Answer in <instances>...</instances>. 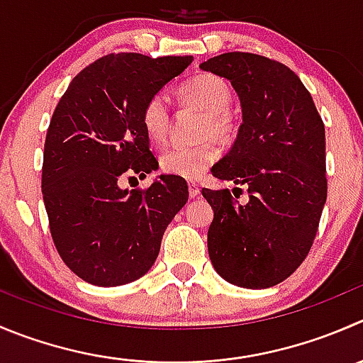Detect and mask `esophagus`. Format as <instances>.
<instances>
[{
	"label": "esophagus",
	"mask_w": 363,
	"mask_h": 363,
	"mask_svg": "<svg viewBox=\"0 0 363 363\" xmlns=\"http://www.w3.org/2000/svg\"><path fill=\"white\" fill-rule=\"evenodd\" d=\"M188 191L191 199H196L200 195V186L196 182H188Z\"/></svg>",
	"instance_id": "1"
}]
</instances>
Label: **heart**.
<instances>
[{"mask_svg": "<svg viewBox=\"0 0 363 363\" xmlns=\"http://www.w3.org/2000/svg\"><path fill=\"white\" fill-rule=\"evenodd\" d=\"M182 101L203 111L199 136L202 142L193 147H172L161 156V170L182 179H196L209 170L220 157L218 142H230L238 133V117L230 110V86L227 81L211 72L193 76L179 88ZM142 125L150 142H167L170 129V111L163 96H152L142 110Z\"/></svg>", "mask_w": 363, "mask_h": 363, "instance_id": "1", "label": "heart"}]
</instances>
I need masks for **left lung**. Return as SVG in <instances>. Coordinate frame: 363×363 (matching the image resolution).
I'll return each mask as SVG.
<instances>
[{
	"label": "left lung",
	"mask_w": 363,
	"mask_h": 363,
	"mask_svg": "<svg viewBox=\"0 0 363 363\" xmlns=\"http://www.w3.org/2000/svg\"><path fill=\"white\" fill-rule=\"evenodd\" d=\"M200 69L230 79L241 99L238 140L213 174L245 186L250 199L202 189L214 209L211 262L234 286L273 287L300 267L318 234L328 193L325 124L300 77L277 60L235 51Z\"/></svg>",
	"instance_id": "left-lung-1"
}]
</instances>
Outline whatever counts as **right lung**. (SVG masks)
<instances>
[{
	"label": "right lung",
	"instance_id": "obj_1",
	"mask_svg": "<svg viewBox=\"0 0 363 363\" xmlns=\"http://www.w3.org/2000/svg\"><path fill=\"white\" fill-rule=\"evenodd\" d=\"M191 62L110 52L84 67L56 104L44 143L42 196L52 242L84 282L115 287L145 275L164 228L188 202V184L175 175L143 189L118 182L157 168L142 110Z\"/></svg>",
	"mask_w": 363,
	"mask_h": 363
}]
</instances>
